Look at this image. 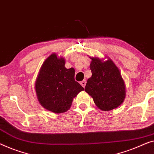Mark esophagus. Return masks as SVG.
Returning <instances> with one entry per match:
<instances>
[{
	"mask_svg": "<svg viewBox=\"0 0 154 154\" xmlns=\"http://www.w3.org/2000/svg\"><path fill=\"white\" fill-rule=\"evenodd\" d=\"M81 85L83 87V88H85V85H86V81H81Z\"/></svg>",
	"mask_w": 154,
	"mask_h": 154,
	"instance_id": "esophagus-1",
	"label": "esophagus"
}]
</instances>
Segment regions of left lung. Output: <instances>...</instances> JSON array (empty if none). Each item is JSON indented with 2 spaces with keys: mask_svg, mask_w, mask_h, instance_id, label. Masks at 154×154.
Instances as JSON below:
<instances>
[{
  "mask_svg": "<svg viewBox=\"0 0 154 154\" xmlns=\"http://www.w3.org/2000/svg\"><path fill=\"white\" fill-rule=\"evenodd\" d=\"M91 59L92 75L88 80L85 91L101 110H113L123 103L126 97V86L121 73L110 58L106 61L98 57Z\"/></svg>",
  "mask_w": 154,
  "mask_h": 154,
  "instance_id": "1",
  "label": "left lung"
}]
</instances>
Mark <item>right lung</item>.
<instances>
[{
  "instance_id": "add662e5",
  "label": "right lung",
  "mask_w": 154,
  "mask_h": 154,
  "mask_svg": "<svg viewBox=\"0 0 154 154\" xmlns=\"http://www.w3.org/2000/svg\"><path fill=\"white\" fill-rule=\"evenodd\" d=\"M64 65V58L53 53L44 62L35 82L39 103L54 113L67 111L73 98L84 90L75 81L74 69H66Z\"/></svg>"
}]
</instances>
